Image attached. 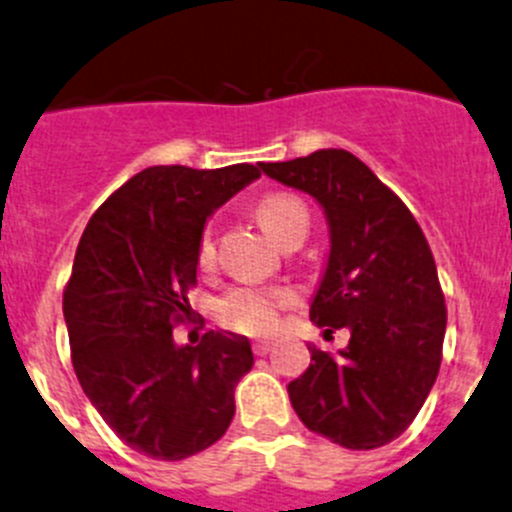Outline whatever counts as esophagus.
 <instances>
[{"mask_svg":"<svg viewBox=\"0 0 512 512\" xmlns=\"http://www.w3.org/2000/svg\"><path fill=\"white\" fill-rule=\"evenodd\" d=\"M272 347H275V345H272L270 340H257L255 345H252V350H255V355H267V352H270Z\"/></svg>","mask_w":512,"mask_h":512,"instance_id":"obj_1","label":"esophagus"}]
</instances>
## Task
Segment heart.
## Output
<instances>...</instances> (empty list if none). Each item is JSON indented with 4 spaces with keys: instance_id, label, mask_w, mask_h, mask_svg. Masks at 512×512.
<instances>
[{
    "instance_id": "b5f03b06",
    "label": "heart",
    "mask_w": 512,
    "mask_h": 512,
    "mask_svg": "<svg viewBox=\"0 0 512 512\" xmlns=\"http://www.w3.org/2000/svg\"><path fill=\"white\" fill-rule=\"evenodd\" d=\"M262 227L275 242H285L292 235H307L310 215L295 195H270L257 207ZM215 257V242L210 232L200 240V262L210 265ZM292 300L290 292L270 290V287H235L227 292L217 305V317L225 327L245 335H265L272 332L280 322V307Z\"/></svg>"
}]
</instances>
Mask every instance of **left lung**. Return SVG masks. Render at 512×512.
<instances>
[{"mask_svg":"<svg viewBox=\"0 0 512 512\" xmlns=\"http://www.w3.org/2000/svg\"><path fill=\"white\" fill-rule=\"evenodd\" d=\"M272 180L310 195L330 232L310 302L317 327H347L337 355L307 342L312 362L287 385L297 418L350 450L400 438L433 390L448 312L433 252L395 192L347 150L257 162Z\"/></svg>","mask_w":512,"mask_h":512,"instance_id":"obj_1","label":"left lung"}]
</instances>
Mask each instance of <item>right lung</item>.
<instances>
[{"mask_svg":"<svg viewBox=\"0 0 512 512\" xmlns=\"http://www.w3.org/2000/svg\"><path fill=\"white\" fill-rule=\"evenodd\" d=\"M260 177L247 162L220 170L147 167L92 215L64 290L72 365L104 423L155 460H182L225 435L237 382L252 370L245 335L210 330L177 345L192 320L200 240L217 207Z\"/></svg>","mask_w":512,"mask_h":512,"instance_id":"right-lung-1","label":"right lung"}]
</instances>
